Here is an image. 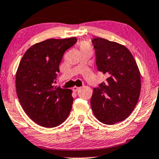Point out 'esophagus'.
I'll return each mask as SVG.
<instances>
[{
    "instance_id": "esophagus-1",
    "label": "esophagus",
    "mask_w": 159,
    "mask_h": 159,
    "mask_svg": "<svg viewBox=\"0 0 159 159\" xmlns=\"http://www.w3.org/2000/svg\"><path fill=\"white\" fill-rule=\"evenodd\" d=\"M80 89H81V87H78V86H74V87L73 88V92H78V91Z\"/></svg>"
}]
</instances>
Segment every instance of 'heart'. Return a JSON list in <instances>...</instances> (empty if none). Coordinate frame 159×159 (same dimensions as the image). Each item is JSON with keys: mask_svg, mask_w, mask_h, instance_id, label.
Here are the masks:
<instances>
[{"mask_svg": "<svg viewBox=\"0 0 159 159\" xmlns=\"http://www.w3.org/2000/svg\"><path fill=\"white\" fill-rule=\"evenodd\" d=\"M79 48L81 52H91L92 47H91L90 43L87 41H82L79 43Z\"/></svg>", "mask_w": 159, "mask_h": 159, "instance_id": "heart-1", "label": "heart"}]
</instances>
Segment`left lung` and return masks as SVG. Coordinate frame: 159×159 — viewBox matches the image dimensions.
<instances>
[{
  "label": "left lung",
  "instance_id": "obj_1",
  "mask_svg": "<svg viewBox=\"0 0 159 159\" xmlns=\"http://www.w3.org/2000/svg\"><path fill=\"white\" fill-rule=\"evenodd\" d=\"M99 71L107 76L94 88L91 106L99 121L107 125L122 121L132 113L141 89L140 73L126 46L101 38L92 40Z\"/></svg>",
  "mask_w": 159,
  "mask_h": 159
}]
</instances>
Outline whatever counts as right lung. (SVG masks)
Segmentation results:
<instances>
[{
    "mask_svg": "<svg viewBox=\"0 0 159 159\" xmlns=\"http://www.w3.org/2000/svg\"><path fill=\"white\" fill-rule=\"evenodd\" d=\"M77 42L75 37L47 39L34 44L23 55L16 74V90L23 110L36 124L55 127L71 111L72 91L54 86L63 54Z\"/></svg>",
    "mask_w": 159,
    "mask_h": 159,
    "instance_id": "obj_1",
    "label": "right lung"
}]
</instances>
